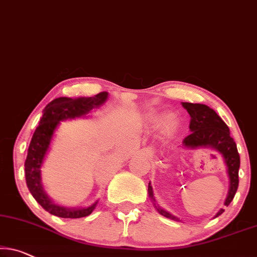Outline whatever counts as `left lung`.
Returning a JSON list of instances; mask_svg holds the SVG:
<instances>
[{"mask_svg": "<svg viewBox=\"0 0 257 257\" xmlns=\"http://www.w3.org/2000/svg\"><path fill=\"white\" fill-rule=\"evenodd\" d=\"M184 109L190 114V130L191 133L184 138L183 145L187 147H198V146H212L220 152L224 156V160L227 166V172L229 176V191L227 198L225 200V205L228 206L232 202L235 192L239 187V168H240V155L237 153L236 144L230 137L228 126L225 121L215 113L214 110L204 104L195 103H182ZM148 193L154 200L153 190L151 183L148 184ZM160 214L165 217L178 220L168 212L156 207ZM225 210H220L215 214L214 218L220 215Z\"/></svg>", "mask_w": 257, "mask_h": 257, "instance_id": "obj_1", "label": "left lung"}]
</instances>
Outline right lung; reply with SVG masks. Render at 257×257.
Returning a JSON list of instances; mask_svg holds the SVG:
<instances>
[{"label": "right lung", "instance_id": "obj_1", "mask_svg": "<svg viewBox=\"0 0 257 257\" xmlns=\"http://www.w3.org/2000/svg\"><path fill=\"white\" fill-rule=\"evenodd\" d=\"M107 92L102 91L95 95L94 97L88 98H68L59 97L51 103H48L44 110L43 117L40 118L39 125L37 126L33 133L31 143H30L28 156L25 160V180L30 192L37 202H38L44 210L50 212L51 214L60 218H82L91 213L96 207V202L89 207L82 209H72V207H62L55 205L48 198L46 192L44 191L40 178V167L43 165L44 158L50 147L52 136L60 124L61 120L73 119V118L81 117L87 114L89 111L98 107L106 101Z\"/></svg>", "mask_w": 257, "mask_h": 257}]
</instances>
